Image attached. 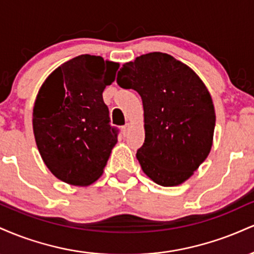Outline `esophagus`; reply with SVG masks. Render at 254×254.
<instances>
[{
  "instance_id": "esophagus-1",
  "label": "esophagus",
  "mask_w": 254,
  "mask_h": 254,
  "mask_svg": "<svg viewBox=\"0 0 254 254\" xmlns=\"http://www.w3.org/2000/svg\"><path fill=\"white\" fill-rule=\"evenodd\" d=\"M122 132H123L124 136L127 135V132H129V124L127 123L125 125H123V127H122Z\"/></svg>"
}]
</instances>
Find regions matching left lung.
Segmentation results:
<instances>
[{
    "label": "left lung",
    "instance_id": "left-lung-1",
    "mask_svg": "<svg viewBox=\"0 0 254 254\" xmlns=\"http://www.w3.org/2000/svg\"><path fill=\"white\" fill-rule=\"evenodd\" d=\"M117 83L142 98L145 138L136 156L144 173L161 186L189 179L210 153L216 119L202 80L170 55L151 52L125 63Z\"/></svg>",
    "mask_w": 254,
    "mask_h": 254
}]
</instances>
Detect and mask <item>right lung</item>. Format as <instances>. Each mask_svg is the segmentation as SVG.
I'll return each mask as SVG.
<instances>
[{"mask_svg": "<svg viewBox=\"0 0 254 254\" xmlns=\"http://www.w3.org/2000/svg\"><path fill=\"white\" fill-rule=\"evenodd\" d=\"M119 64L81 55L57 68L38 93L33 132L42 159L58 179L86 186L103 174L118 141L111 127L105 87Z\"/></svg>", "mask_w": 254, "mask_h": 254, "instance_id": "1", "label": "right lung"}]
</instances>
